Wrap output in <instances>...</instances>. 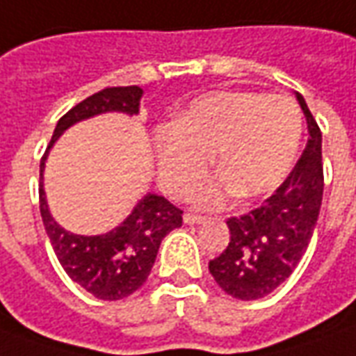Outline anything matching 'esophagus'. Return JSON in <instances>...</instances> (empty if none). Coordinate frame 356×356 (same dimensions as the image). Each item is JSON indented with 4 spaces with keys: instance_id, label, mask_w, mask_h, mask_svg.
<instances>
[{
    "instance_id": "esophagus-1",
    "label": "esophagus",
    "mask_w": 356,
    "mask_h": 356,
    "mask_svg": "<svg viewBox=\"0 0 356 356\" xmlns=\"http://www.w3.org/2000/svg\"><path fill=\"white\" fill-rule=\"evenodd\" d=\"M183 221H185L186 225H195V223H204L206 218H204V216H196V213H185V216H183Z\"/></svg>"
}]
</instances>
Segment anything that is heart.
Masks as SVG:
<instances>
[{
    "instance_id": "obj_1",
    "label": "heart",
    "mask_w": 356,
    "mask_h": 356,
    "mask_svg": "<svg viewBox=\"0 0 356 356\" xmlns=\"http://www.w3.org/2000/svg\"><path fill=\"white\" fill-rule=\"evenodd\" d=\"M302 115L285 96L218 90L198 96L154 131L158 183L175 198L195 188L208 171V156L220 177L200 188L195 202L213 208L229 195L258 198L273 193L299 158Z\"/></svg>"
}]
</instances>
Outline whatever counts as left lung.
<instances>
[{"mask_svg": "<svg viewBox=\"0 0 356 356\" xmlns=\"http://www.w3.org/2000/svg\"><path fill=\"white\" fill-rule=\"evenodd\" d=\"M307 118L308 143L289 177L260 208L229 218L227 248L210 260V273L227 295L256 300L277 289L297 268L316 229L324 193L322 133L307 102L295 92Z\"/></svg>", "mask_w": 356, "mask_h": 356, "instance_id": "8db88e82", "label": "left lung"}]
</instances>
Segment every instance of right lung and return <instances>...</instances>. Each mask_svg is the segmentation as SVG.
I'll return each mask as SVG.
<instances>
[{
	"instance_id": "1",
	"label": "right lung",
	"mask_w": 356,
	"mask_h": 356,
	"mask_svg": "<svg viewBox=\"0 0 356 356\" xmlns=\"http://www.w3.org/2000/svg\"><path fill=\"white\" fill-rule=\"evenodd\" d=\"M143 94L138 86H118L104 88L76 104L57 121L48 150L40 161V213L57 260L74 283L102 300L125 299L143 287L161 241L181 227L183 212L163 196L146 193L118 227L100 235H76L61 227L49 212L44 170L49 150L67 129L104 113L138 115Z\"/></svg>"
}]
</instances>
